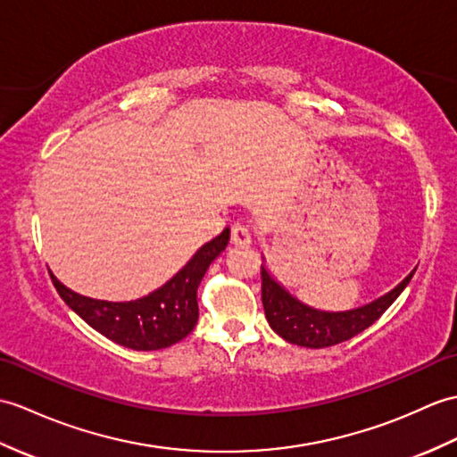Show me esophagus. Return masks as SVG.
<instances>
[{
	"instance_id": "1",
	"label": "esophagus",
	"mask_w": 457,
	"mask_h": 457,
	"mask_svg": "<svg viewBox=\"0 0 457 457\" xmlns=\"http://www.w3.org/2000/svg\"><path fill=\"white\" fill-rule=\"evenodd\" d=\"M229 237H231V243L233 245H247V243L251 241V233H249V228L245 224H233L231 226V231H229Z\"/></svg>"
}]
</instances>
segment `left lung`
<instances>
[{"instance_id": "left-lung-1", "label": "left lung", "mask_w": 457, "mask_h": 457, "mask_svg": "<svg viewBox=\"0 0 457 457\" xmlns=\"http://www.w3.org/2000/svg\"><path fill=\"white\" fill-rule=\"evenodd\" d=\"M415 270L389 294L381 295L372 303L358 307V310L328 313L313 310V307H307L295 300L270 277L267 269L261 267V298L264 315H267V321L274 328V333H278L284 341L305 348L333 346L348 341V338L376 323L387 307L397 300V295L405 290Z\"/></svg>"}]
</instances>
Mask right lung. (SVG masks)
Listing matches in <instances>:
<instances>
[{
    "mask_svg": "<svg viewBox=\"0 0 457 457\" xmlns=\"http://www.w3.org/2000/svg\"><path fill=\"white\" fill-rule=\"evenodd\" d=\"M228 241L229 228L204 243L162 288L134 302L85 298L66 288L56 277L50 278L60 298L103 337L132 350H159L183 341L195 328L198 321L196 292L200 280L204 278L210 262L226 249Z\"/></svg>",
    "mask_w": 457,
    "mask_h": 457,
    "instance_id": "1",
    "label": "right lung"
}]
</instances>
